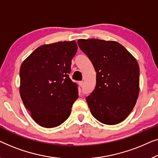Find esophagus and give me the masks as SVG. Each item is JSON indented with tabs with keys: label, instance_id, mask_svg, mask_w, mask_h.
<instances>
[{
	"label": "esophagus",
	"instance_id": "esophagus-1",
	"mask_svg": "<svg viewBox=\"0 0 158 158\" xmlns=\"http://www.w3.org/2000/svg\"><path fill=\"white\" fill-rule=\"evenodd\" d=\"M79 86H81V87H82V86H83V85H84V82L83 81H79Z\"/></svg>",
	"mask_w": 158,
	"mask_h": 158
}]
</instances>
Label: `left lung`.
Instances as JSON below:
<instances>
[{"label": "left lung", "instance_id": "8db88e82", "mask_svg": "<svg viewBox=\"0 0 158 158\" xmlns=\"http://www.w3.org/2000/svg\"><path fill=\"white\" fill-rule=\"evenodd\" d=\"M97 72L96 86L86 98L93 117L113 125L124 120L136 104L139 92V68L135 58L118 42L79 39Z\"/></svg>", "mask_w": 158, "mask_h": 158}]
</instances>
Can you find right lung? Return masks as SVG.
Segmentation results:
<instances>
[{"instance_id": "right-lung-1", "label": "right lung", "mask_w": 158, "mask_h": 158, "mask_svg": "<svg viewBox=\"0 0 158 158\" xmlns=\"http://www.w3.org/2000/svg\"><path fill=\"white\" fill-rule=\"evenodd\" d=\"M77 52L75 41L45 44L35 49L21 64L20 94L40 126L56 127L69 117L79 97L77 84L69 77Z\"/></svg>"}]
</instances>
